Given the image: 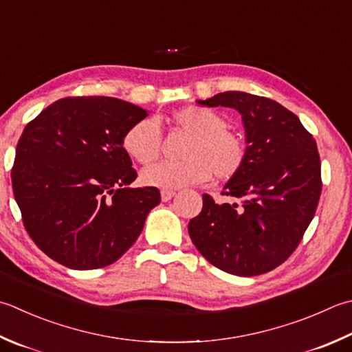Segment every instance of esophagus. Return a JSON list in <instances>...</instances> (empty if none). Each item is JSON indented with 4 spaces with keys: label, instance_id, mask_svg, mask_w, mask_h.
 <instances>
[{
    "label": "esophagus",
    "instance_id": "1",
    "mask_svg": "<svg viewBox=\"0 0 352 352\" xmlns=\"http://www.w3.org/2000/svg\"><path fill=\"white\" fill-rule=\"evenodd\" d=\"M175 195L174 190H162V201H169V199Z\"/></svg>",
    "mask_w": 352,
    "mask_h": 352
}]
</instances>
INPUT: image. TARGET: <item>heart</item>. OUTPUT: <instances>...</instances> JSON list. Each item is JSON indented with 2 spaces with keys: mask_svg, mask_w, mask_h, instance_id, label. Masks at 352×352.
Here are the masks:
<instances>
[{
  "mask_svg": "<svg viewBox=\"0 0 352 352\" xmlns=\"http://www.w3.org/2000/svg\"><path fill=\"white\" fill-rule=\"evenodd\" d=\"M178 128L190 134L183 162H160L142 172V182L158 189H178L203 183L213 175L230 180L243 169L247 146L243 137L227 128L221 116L199 107H184L172 114ZM123 148L139 163L154 162L160 153V131L155 120L144 119L131 126Z\"/></svg>",
  "mask_w": 352,
  "mask_h": 352,
  "instance_id": "b5f03b06",
  "label": "heart"
}]
</instances>
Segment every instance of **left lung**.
Masks as SVG:
<instances>
[{"mask_svg": "<svg viewBox=\"0 0 352 352\" xmlns=\"http://www.w3.org/2000/svg\"><path fill=\"white\" fill-rule=\"evenodd\" d=\"M197 103L236 109L247 157L239 174L223 188V195L241 203L217 204L204 194L201 212L189 221V236L226 273L270 272L296 250L319 204L318 144L298 116L272 99L224 91Z\"/></svg>", "mask_w": 352, "mask_h": 352, "instance_id": "obj_1", "label": "left lung"}]
</instances>
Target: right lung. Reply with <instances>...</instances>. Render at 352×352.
<instances>
[{
    "label": "right lung",
    "instance_id": "1",
    "mask_svg": "<svg viewBox=\"0 0 352 352\" xmlns=\"http://www.w3.org/2000/svg\"><path fill=\"white\" fill-rule=\"evenodd\" d=\"M148 116L133 103L89 96L59 99L23 131L12 169L27 233L47 256L73 270L116 263L160 204L137 178L123 148L126 131Z\"/></svg>",
    "mask_w": 352,
    "mask_h": 352
}]
</instances>
